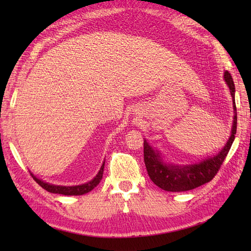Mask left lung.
<instances>
[{
  "label": "left lung",
  "mask_w": 251,
  "mask_h": 251,
  "mask_svg": "<svg viewBox=\"0 0 251 251\" xmlns=\"http://www.w3.org/2000/svg\"><path fill=\"white\" fill-rule=\"evenodd\" d=\"M225 79L231 90L234 106V121L232 127V135L225 148L214 157H209L200 164L190 165V166H175L166 165L162 162L159 154L154 151L145 140L143 142V155L149 177L158 188L169 192H183L193 190L195 188L209 182L215 178L219 172L222 163L227 155L235 139L237 127V112L235 104V86L232 75L228 71L225 72Z\"/></svg>",
  "instance_id": "obj_1"
}]
</instances>
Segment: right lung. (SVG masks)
Masks as SVG:
<instances>
[{
  "label": "right lung",
  "mask_w": 251,
  "mask_h": 251,
  "mask_svg": "<svg viewBox=\"0 0 251 251\" xmlns=\"http://www.w3.org/2000/svg\"><path fill=\"white\" fill-rule=\"evenodd\" d=\"M103 168H104V163L101 166L98 175L96 177L89 181V182L82 184V185H75V186H61V185H54V184H50L46 183L44 181H42L40 179L35 178L33 175L32 177L36 181V183H39L42 188L45 189L46 191L50 192V193H55V194H62V195H83L86 194L88 192L92 191L95 186H97L100 182V180L102 179V175H103Z\"/></svg>",
  "instance_id": "1"
}]
</instances>
